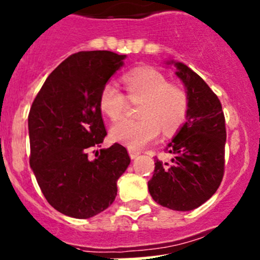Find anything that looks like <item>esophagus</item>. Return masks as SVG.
<instances>
[{"label":"esophagus","mask_w":260,"mask_h":260,"mask_svg":"<svg viewBox=\"0 0 260 260\" xmlns=\"http://www.w3.org/2000/svg\"><path fill=\"white\" fill-rule=\"evenodd\" d=\"M128 153H129L131 158H136V157L140 154V151L138 149H133V148H128Z\"/></svg>","instance_id":"1"}]
</instances>
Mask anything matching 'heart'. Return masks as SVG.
Here are the masks:
<instances>
[{
    "label": "heart",
    "mask_w": 260,
    "mask_h": 260,
    "mask_svg": "<svg viewBox=\"0 0 260 260\" xmlns=\"http://www.w3.org/2000/svg\"><path fill=\"white\" fill-rule=\"evenodd\" d=\"M127 96L112 83H107L99 91V109L109 119L117 120L127 108L128 101L142 102L138 109L141 119H123L111 131L115 142L142 148L158 137L161 128L171 135L185 123L190 108L188 94L182 86L170 83L165 74L153 68H136L123 75Z\"/></svg>",
    "instance_id": "1"
}]
</instances>
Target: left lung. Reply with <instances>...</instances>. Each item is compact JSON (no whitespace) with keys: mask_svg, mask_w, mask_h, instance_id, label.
<instances>
[{"mask_svg":"<svg viewBox=\"0 0 260 260\" xmlns=\"http://www.w3.org/2000/svg\"><path fill=\"white\" fill-rule=\"evenodd\" d=\"M175 65L187 89L190 108L185 124L165 148L171 158L154 159L148 190L159 205L188 211L208 201L221 183L226 128L221 103L210 86L182 62Z\"/></svg>","mask_w":260,"mask_h":260,"instance_id":"obj_1","label":"left lung"}]
</instances>
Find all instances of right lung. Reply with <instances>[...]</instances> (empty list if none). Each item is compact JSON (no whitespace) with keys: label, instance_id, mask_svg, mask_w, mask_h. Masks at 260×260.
<instances>
[{"label":"right lung","instance_id":"add662e5","mask_svg":"<svg viewBox=\"0 0 260 260\" xmlns=\"http://www.w3.org/2000/svg\"><path fill=\"white\" fill-rule=\"evenodd\" d=\"M124 57L107 50L70 55L31 106L30 166L48 203L68 216L88 219L112 205L117 180L131 162L119 143L96 152L94 161L88 158V149L107 136L99 91Z\"/></svg>","mask_w":260,"mask_h":260}]
</instances>
